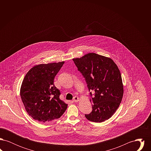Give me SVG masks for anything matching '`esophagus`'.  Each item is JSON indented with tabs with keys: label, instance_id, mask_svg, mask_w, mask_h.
I'll use <instances>...</instances> for the list:
<instances>
[{
	"label": "esophagus",
	"instance_id": "1",
	"mask_svg": "<svg viewBox=\"0 0 151 151\" xmlns=\"http://www.w3.org/2000/svg\"><path fill=\"white\" fill-rule=\"evenodd\" d=\"M79 101V97H76V96L74 97H73V102H78Z\"/></svg>",
	"mask_w": 151,
	"mask_h": 151
}]
</instances>
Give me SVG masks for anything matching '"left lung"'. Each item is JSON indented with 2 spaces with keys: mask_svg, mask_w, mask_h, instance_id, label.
<instances>
[{
  "mask_svg": "<svg viewBox=\"0 0 151 151\" xmlns=\"http://www.w3.org/2000/svg\"><path fill=\"white\" fill-rule=\"evenodd\" d=\"M73 60L86 79L89 91L94 92L90 99L92 111L86 114V119L102 122L114 114L123 95L121 74L118 66L110 58L90 52ZM90 94L92 96V92Z\"/></svg>",
  "mask_w": 151,
  "mask_h": 151,
  "instance_id": "1",
  "label": "left lung"
}]
</instances>
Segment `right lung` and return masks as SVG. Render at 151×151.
<instances>
[{"mask_svg": "<svg viewBox=\"0 0 151 151\" xmlns=\"http://www.w3.org/2000/svg\"><path fill=\"white\" fill-rule=\"evenodd\" d=\"M65 62L36 65L22 83L20 96L27 112L40 122H51L63 114L68 105L59 99L54 78Z\"/></svg>", "mask_w": 151, "mask_h": 151, "instance_id": "right-lung-1", "label": "right lung"}]
</instances>
